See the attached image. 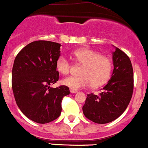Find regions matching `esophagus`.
Masks as SVG:
<instances>
[{
    "label": "esophagus",
    "instance_id": "1",
    "mask_svg": "<svg viewBox=\"0 0 148 148\" xmlns=\"http://www.w3.org/2000/svg\"><path fill=\"white\" fill-rule=\"evenodd\" d=\"M70 92H71V93H77V90H73V89H70Z\"/></svg>",
    "mask_w": 148,
    "mask_h": 148
}]
</instances>
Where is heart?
<instances>
[{"instance_id": "1", "label": "heart", "mask_w": 148, "mask_h": 148, "mask_svg": "<svg viewBox=\"0 0 148 148\" xmlns=\"http://www.w3.org/2000/svg\"><path fill=\"white\" fill-rule=\"evenodd\" d=\"M73 57L77 63L82 65L83 67L80 70V77H69L62 81V83L70 89L77 90L92 85L99 87L110 79L112 63L107 56L101 55L97 51L83 48L74 51ZM55 66L57 71L63 75L69 74L73 69L71 62L64 55L58 58Z\"/></svg>"}]
</instances>
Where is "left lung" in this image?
I'll return each instance as SVG.
<instances>
[{"instance_id": "1", "label": "left lung", "mask_w": 148, "mask_h": 148, "mask_svg": "<svg viewBox=\"0 0 148 148\" xmlns=\"http://www.w3.org/2000/svg\"><path fill=\"white\" fill-rule=\"evenodd\" d=\"M114 69L99 95L90 93L82 107L88 119L99 124L112 122L124 112L132 99L134 72L128 55L115 47L112 52Z\"/></svg>"}]
</instances>
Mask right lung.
Segmentation results:
<instances>
[{
    "instance_id": "add662e5",
    "label": "right lung",
    "mask_w": 148,
    "mask_h": 148,
    "mask_svg": "<svg viewBox=\"0 0 148 148\" xmlns=\"http://www.w3.org/2000/svg\"><path fill=\"white\" fill-rule=\"evenodd\" d=\"M61 45L36 41L21 49L12 69V90L18 107L31 121L45 124L57 119L61 113L63 98L69 88L50 87L59 79L56 61Z\"/></svg>"
}]
</instances>
